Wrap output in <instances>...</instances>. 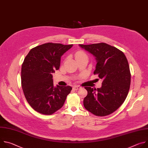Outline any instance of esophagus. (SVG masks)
I'll return each instance as SVG.
<instances>
[{"label": "esophagus", "mask_w": 148, "mask_h": 148, "mask_svg": "<svg viewBox=\"0 0 148 148\" xmlns=\"http://www.w3.org/2000/svg\"><path fill=\"white\" fill-rule=\"evenodd\" d=\"M73 88V90H79V89L81 88V87L77 86H74Z\"/></svg>", "instance_id": "34e87169"}]
</instances>
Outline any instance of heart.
<instances>
[{"label": "heart", "instance_id": "b5f03b06", "mask_svg": "<svg viewBox=\"0 0 148 148\" xmlns=\"http://www.w3.org/2000/svg\"><path fill=\"white\" fill-rule=\"evenodd\" d=\"M75 59L77 60L81 59V58H84V57H88V56L84 51L79 50V51H78L75 53Z\"/></svg>", "mask_w": 148, "mask_h": 148}]
</instances>
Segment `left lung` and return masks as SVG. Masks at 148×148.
Wrapping results in <instances>:
<instances>
[{"label":"left lung","mask_w":148,"mask_h":148,"mask_svg":"<svg viewBox=\"0 0 148 148\" xmlns=\"http://www.w3.org/2000/svg\"><path fill=\"white\" fill-rule=\"evenodd\" d=\"M79 46L96 57L94 74L103 80L100 88L84 87L88 94L84 106L96 116L108 115L120 107L130 90L131 72L127 58L122 51L105 43Z\"/></svg>","instance_id":"1"}]
</instances>
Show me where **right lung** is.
I'll return each mask as SVG.
<instances>
[{
  "label": "right lung",
  "instance_id": "obj_1",
  "mask_svg": "<svg viewBox=\"0 0 148 148\" xmlns=\"http://www.w3.org/2000/svg\"><path fill=\"white\" fill-rule=\"evenodd\" d=\"M72 46L47 43L32 49L26 56L21 72L22 87L36 111L52 115L64 105L72 87H54L52 74L59 69L61 56Z\"/></svg>",
  "mask_w": 148,
  "mask_h": 148
}]
</instances>
